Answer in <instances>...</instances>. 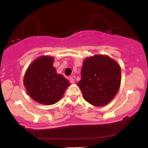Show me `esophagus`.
Instances as JSON below:
<instances>
[{
    "label": "esophagus",
    "mask_w": 148,
    "mask_h": 148,
    "mask_svg": "<svg viewBox=\"0 0 148 148\" xmlns=\"http://www.w3.org/2000/svg\"><path fill=\"white\" fill-rule=\"evenodd\" d=\"M69 82H70V83H71V84H73V83H74V78H73V77H70L69 78Z\"/></svg>",
    "instance_id": "34e87169"
}]
</instances>
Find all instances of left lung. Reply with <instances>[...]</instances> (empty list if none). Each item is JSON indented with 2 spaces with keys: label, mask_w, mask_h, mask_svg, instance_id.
Returning <instances> with one entry per match:
<instances>
[{
  "label": "left lung",
  "mask_w": 148,
  "mask_h": 148,
  "mask_svg": "<svg viewBox=\"0 0 148 148\" xmlns=\"http://www.w3.org/2000/svg\"><path fill=\"white\" fill-rule=\"evenodd\" d=\"M82 79L77 83L85 100L95 106L108 104L117 93L121 82V69L107 56L95 55L84 60Z\"/></svg>",
  "instance_id": "left-lung-1"
}]
</instances>
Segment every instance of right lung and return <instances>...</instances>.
Returning <instances> with one entry per match:
<instances>
[{
    "mask_svg": "<svg viewBox=\"0 0 148 148\" xmlns=\"http://www.w3.org/2000/svg\"><path fill=\"white\" fill-rule=\"evenodd\" d=\"M53 59L41 56L28 66L24 85L28 95L36 102L51 105L57 102L70 85L62 74H56Z\"/></svg>",
    "mask_w": 148,
    "mask_h": 148,
    "instance_id": "1",
    "label": "right lung"
}]
</instances>
